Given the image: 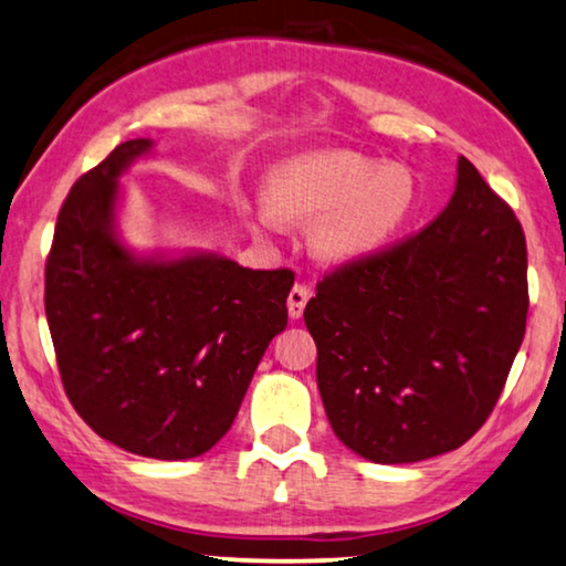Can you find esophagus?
<instances>
[{"label":"esophagus","mask_w":566,"mask_h":566,"mask_svg":"<svg viewBox=\"0 0 566 566\" xmlns=\"http://www.w3.org/2000/svg\"><path fill=\"white\" fill-rule=\"evenodd\" d=\"M310 300V290L305 284H294L290 297H286V310H290L292 321H300L302 313H305V305Z\"/></svg>","instance_id":"34e87169"}]
</instances>
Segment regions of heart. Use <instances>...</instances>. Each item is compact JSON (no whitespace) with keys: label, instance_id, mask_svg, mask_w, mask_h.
Instances as JSON below:
<instances>
[{"label":"heart","instance_id":"obj_1","mask_svg":"<svg viewBox=\"0 0 566 566\" xmlns=\"http://www.w3.org/2000/svg\"><path fill=\"white\" fill-rule=\"evenodd\" d=\"M418 210V181L408 166L354 150H315L274 171L272 202L256 207L266 228L280 214L314 220L313 249L333 264L369 259L400 235Z\"/></svg>","mask_w":566,"mask_h":566}]
</instances>
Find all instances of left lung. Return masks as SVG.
Listing matches in <instances>:
<instances>
[{
	"label": "left lung",
	"mask_w": 566,
	"mask_h": 566,
	"mask_svg": "<svg viewBox=\"0 0 566 566\" xmlns=\"http://www.w3.org/2000/svg\"><path fill=\"white\" fill-rule=\"evenodd\" d=\"M525 235L464 156L408 243L325 276L305 307L338 441L377 464L459 449L495 408L528 315Z\"/></svg>",
	"instance_id": "obj_1"
}]
</instances>
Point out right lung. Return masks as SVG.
I'll list each match as a JSON object with an SVG mask.
<instances>
[{
  "label": "right lung",
  "mask_w": 566,
  "mask_h": 566,
  "mask_svg": "<svg viewBox=\"0 0 566 566\" xmlns=\"http://www.w3.org/2000/svg\"><path fill=\"white\" fill-rule=\"evenodd\" d=\"M154 140H125L71 187L45 264V315L71 405L138 457H202L230 431L253 371L286 328L290 269L218 251H135L123 177Z\"/></svg>",
  "instance_id": "right-lung-1"
}]
</instances>
